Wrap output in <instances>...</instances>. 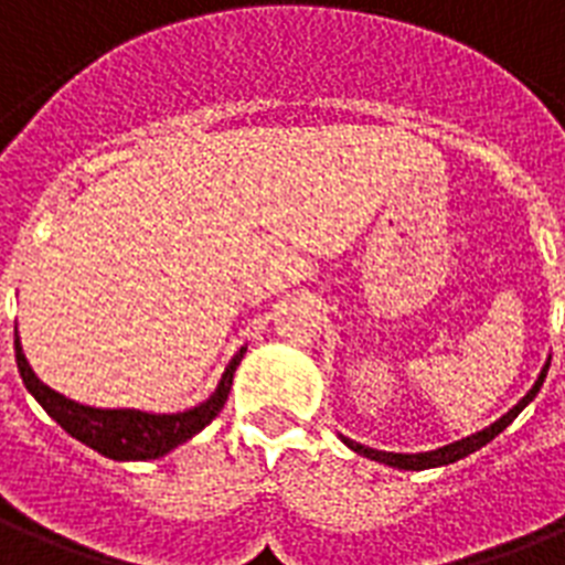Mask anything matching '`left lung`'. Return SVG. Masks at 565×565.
Returning a JSON list of instances; mask_svg holds the SVG:
<instances>
[{
  "label": "left lung",
  "instance_id": "8db88e82",
  "mask_svg": "<svg viewBox=\"0 0 565 565\" xmlns=\"http://www.w3.org/2000/svg\"><path fill=\"white\" fill-rule=\"evenodd\" d=\"M545 374H548V362H545V369L540 371V377H536V383L531 386V392L522 397L516 406H513L508 415H502L497 420V424H490L488 429H481V433L470 435V438H461V441L456 444H447V447L441 449H433V452H417V456H403V452H380V449H371V447H362V444H354L348 441V438H342V441L348 444V447L354 449V452H360V456L371 458V461H380V465H388V467H401V470H426V467H441V465H452V461H458V458L470 456V452H476V449H481L488 441H493L502 429H505L508 424H511L513 417L520 415L525 406H529L531 401L536 397V392H540V386H543Z\"/></svg>",
  "mask_w": 565,
  "mask_h": 565
}]
</instances>
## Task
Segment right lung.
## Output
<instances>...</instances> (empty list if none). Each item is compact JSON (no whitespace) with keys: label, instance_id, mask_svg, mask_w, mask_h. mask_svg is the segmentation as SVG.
Returning a JSON list of instances; mask_svg holds the SVG:
<instances>
[{"label":"right lung","instance_id":"obj_1","mask_svg":"<svg viewBox=\"0 0 565 565\" xmlns=\"http://www.w3.org/2000/svg\"><path fill=\"white\" fill-rule=\"evenodd\" d=\"M13 348H17V369H20L22 383L34 394L36 403L72 438L84 441L86 447L98 449L100 456L116 458V461H148V458L164 456L179 444H185L188 438H194L226 406L232 377H235V369L243 360L241 348V354H235V360L228 362L217 392L211 394L205 403L194 406V409L177 412V415H148V412L136 409H92V406L68 401L60 392L40 383V377L31 371L29 360L22 354L20 337H13Z\"/></svg>","mask_w":565,"mask_h":565}]
</instances>
